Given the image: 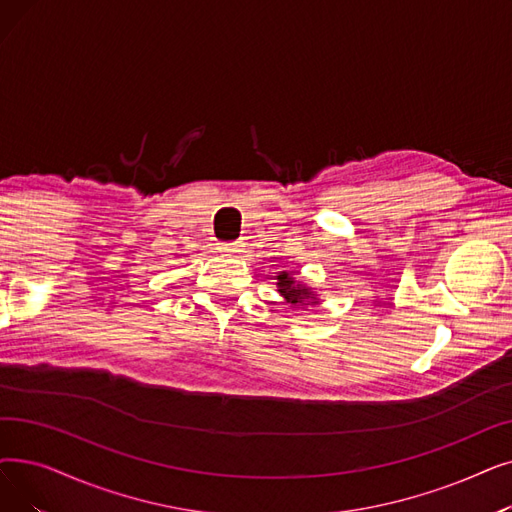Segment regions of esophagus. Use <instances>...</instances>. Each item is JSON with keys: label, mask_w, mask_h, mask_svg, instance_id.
Returning a JSON list of instances; mask_svg holds the SVG:
<instances>
[{"label": "esophagus", "mask_w": 512, "mask_h": 512, "mask_svg": "<svg viewBox=\"0 0 512 512\" xmlns=\"http://www.w3.org/2000/svg\"><path fill=\"white\" fill-rule=\"evenodd\" d=\"M219 253H224V255H234V253H238L240 251V244L238 242H219Z\"/></svg>", "instance_id": "esophagus-1"}]
</instances>
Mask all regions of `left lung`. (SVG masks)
Listing matches in <instances>:
<instances>
[{"mask_svg": "<svg viewBox=\"0 0 512 512\" xmlns=\"http://www.w3.org/2000/svg\"><path fill=\"white\" fill-rule=\"evenodd\" d=\"M276 288L280 297L284 299V303H288L291 307H309V305H318L320 303V297L318 293L314 291V288L307 286L305 282H299L295 278V274L291 272H280L276 276Z\"/></svg>", "mask_w": 512, "mask_h": 512, "instance_id": "obj_1", "label": "left lung"}]
</instances>
